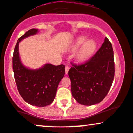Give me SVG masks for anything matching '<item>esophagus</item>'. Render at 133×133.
<instances>
[{
	"label": "esophagus",
	"instance_id": "esophagus-1",
	"mask_svg": "<svg viewBox=\"0 0 133 133\" xmlns=\"http://www.w3.org/2000/svg\"><path fill=\"white\" fill-rule=\"evenodd\" d=\"M69 69H70L69 66H65V74H68V71H69Z\"/></svg>",
	"mask_w": 133,
	"mask_h": 133
}]
</instances>
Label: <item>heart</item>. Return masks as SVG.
<instances>
[{"label":"heart","instance_id":"1","mask_svg":"<svg viewBox=\"0 0 133 133\" xmlns=\"http://www.w3.org/2000/svg\"><path fill=\"white\" fill-rule=\"evenodd\" d=\"M77 51L75 59L78 62H84L89 59L95 52L97 48V42L93 39L88 40L85 36H81L77 38L71 47L72 51Z\"/></svg>","mask_w":133,"mask_h":133}]
</instances>
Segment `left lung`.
Returning a JSON list of instances; mask_svg holds the SVG:
<instances>
[{
    "label": "left lung",
    "instance_id": "obj_1",
    "mask_svg": "<svg viewBox=\"0 0 133 133\" xmlns=\"http://www.w3.org/2000/svg\"><path fill=\"white\" fill-rule=\"evenodd\" d=\"M114 74L113 48L105 37L90 60L82 65H73L68 71L73 97L78 103L86 106L99 103L110 89Z\"/></svg>",
    "mask_w": 133,
    "mask_h": 133
}]
</instances>
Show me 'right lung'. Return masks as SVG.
I'll return each mask as SVG.
<instances>
[{"mask_svg": "<svg viewBox=\"0 0 133 133\" xmlns=\"http://www.w3.org/2000/svg\"><path fill=\"white\" fill-rule=\"evenodd\" d=\"M38 32L32 28L18 39L14 50L12 68L18 90L26 103L36 107L48 106L55 99L58 86L65 74L63 65L47 63L38 69L25 66L21 62L19 44L22 40Z\"/></svg>", "mask_w": 133, "mask_h": 133, "instance_id": "obj_1", "label": "right lung"}]
</instances>
